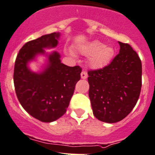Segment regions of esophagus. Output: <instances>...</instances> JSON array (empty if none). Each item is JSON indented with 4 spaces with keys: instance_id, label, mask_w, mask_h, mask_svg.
<instances>
[{
    "instance_id": "esophagus-1",
    "label": "esophagus",
    "mask_w": 155,
    "mask_h": 155,
    "mask_svg": "<svg viewBox=\"0 0 155 155\" xmlns=\"http://www.w3.org/2000/svg\"><path fill=\"white\" fill-rule=\"evenodd\" d=\"M87 77H88L87 72H86V71H82V73H81V78L85 79H86Z\"/></svg>"
}]
</instances>
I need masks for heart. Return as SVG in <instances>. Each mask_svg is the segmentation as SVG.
Returning <instances> with one entry per match:
<instances>
[{
    "instance_id": "b5f03b06",
    "label": "heart",
    "mask_w": 155,
    "mask_h": 155,
    "mask_svg": "<svg viewBox=\"0 0 155 155\" xmlns=\"http://www.w3.org/2000/svg\"><path fill=\"white\" fill-rule=\"evenodd\" d=\"M105 44L99 41H93L81 49V53L86 56H92L89 60L90 65L98 68L107 64L114 56V50L112 47H105ZM73 55L72 51H69Z\"/></svg>"
}]
</instances>
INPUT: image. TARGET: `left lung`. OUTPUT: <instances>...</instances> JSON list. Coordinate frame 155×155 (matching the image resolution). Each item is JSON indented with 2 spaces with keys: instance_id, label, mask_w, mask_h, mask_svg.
<instances>
[{
  "instance_id": "1",
  "label": "left lung",
  "mask_w": 155,
  "mask_h": 155,
  "mask_svg": "<svg viewBox=\"0 0 155 155\" xmlns=\"http://www.w3.org/2000/svg\"><path fill=\"white\" fill-rule=\"evenodd\" d=\"M118 43L119 53L109 64L88 72L93 115L108 123L121 121L132 111L142 85V66L138 53L128 43Z\"/></svg>"
}]
</instances>
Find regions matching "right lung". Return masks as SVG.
<instances>
[{
	"label": "right lung",
	"mask_w": 155,
	"mask_h": 155,
	"mask_svg": "<svg viewBox=\"0 0 155 155\" xmlns=\"http://www.w3.org/2000/svg\"><path fill=\"white\" fill-rule=\"evenodd\" d=\"M59 37L60 34L52 33L26 43L14 64L17 99L30 115L43 122L56 121L66 113L76 82L81 78L82 68L62 63L56 52L49 56L50 64L42 73H33L27 67V63L36 55L44 53L43 48L56 47Z\"/></svg>",
	"instance_id": "right-lung-1"
}]
</instances>
